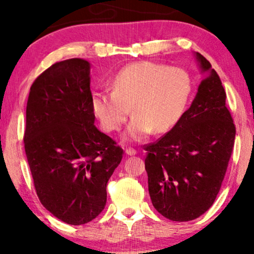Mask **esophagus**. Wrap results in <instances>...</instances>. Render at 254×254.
<instances>
[{"mask_svg": "<svg viewBox=\"0 0 254 254\" xmlns=\"http://www.w3.org/2000/svg\"><path fill=\"white\" fill-rule=\"evenodd\" d=\"M125 152H126L128 156H134V155L137 154V151L135 150V149H133V148H127L126 150H125Z\"/></svg>", "mask_w": 254, "mask_h": 254, "instance_id": "obj_1", "label": "esophagus"}]
</instances>
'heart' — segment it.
<instances>
[{
    "instance_id": "1",
    "label": "heart",
    "mask_w": 254,
    "mask_h": 254,
    "mask_svg": "<svg viewBox=\"0 0 254 254\" xmlns=\"http://www.w3.org/2000/svg\"><path fill=\"white\" fill-rule=\"evenodd\" d=\"M193 83L185 69L138 61L121 68L112 79V90L95 91L91 109L107 131L119 130L131 112L125 138L143 141L152 131L166 133L185 114Z\"/></svg>"
}]
</instances>
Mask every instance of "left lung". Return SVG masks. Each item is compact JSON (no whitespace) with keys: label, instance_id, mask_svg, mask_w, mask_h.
I'll list each match as a JSON object with an SVG mask.
<instances>
[{"label":"left lung","instance_id":"1","mask_svg":"<svg viewBox=\"0 0 254 254\" xmlns=\"http://www.w3.org/2000/svg\"><path fill=\"white\" fill-rule=\"evenodd\" d=\"M194 55L206 75L195 98L176 127L144 148L152 206L177 222L195 220L214 203L236 135L220 76L203 55Z\"/></svg>","mask_w":254,"mask_h":254}]
</instances>
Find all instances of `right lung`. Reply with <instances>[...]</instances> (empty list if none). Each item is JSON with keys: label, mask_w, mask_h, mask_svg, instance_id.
<instances>
[{"label": "right lung", "mask_w": 254, "mask_h": 254, "mask_svg": "<svg viewBox=\"0 0 254 254\" xmlns=\"http://www.w3.org/2000/svg\"><path fill=\"white\" fill-rule=\"evenodd\" d=\"M90 64L57 62L38 76L26 105L24 147L37 195L71 225L92 221L106 204V185L124 151L95 126Z\"/></svg>", "instance_id": "add662e5"}]
</instances>
